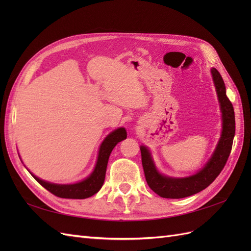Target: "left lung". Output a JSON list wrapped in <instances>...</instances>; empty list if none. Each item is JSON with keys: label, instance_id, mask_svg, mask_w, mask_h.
<instances>
[{"label": "left lung", "instance_id": "8db88e82", "mask_svg": "<svg viewBox=\"0 0 251 251\" xmlns=\"http://www.w3.org/2000/svg\"><path fill=\"white\" fill-rule=\"evenodd\" d=\"M211 75L221 105L223 131L215 153L207 164L199 173L191 177L181 179L165 177L156 171L148 149L144 147L140 148L142 168L147 183L151 191L162 198L180 199L203 191L215 181L228 160L235 132L234 111L231 101L226 96V89L221 74L212 68Z\"/></svg>", "mask_w": 251, "mask_h": 251}]
</instances>
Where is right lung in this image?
Returning a JSON list of instances; mask_svg holds the SVG:
<instances>
[{
    "label": "right lung",
    "mask_w": 251,
    "mask_h": 251,
    "mask_svg": "<svg viewBox=\"0 0 251 251\" xmlns=\"http://www.w3.org/2000/svg\"><path fill=\"white\" fill-rule=\"evenodd\" d=\"M126 138V132L124 127L117 128V130L112 132L101 144L94 172L91 174V176L89 178L79 182V183L69 184V185L53 184L39 179L32 174L31 175L43 187L46 188L48 192H50L54 196L59 197V198H65V199L89 198V197L95 195L98 191H100L103 184L105 171H107V165H108L109 157L112 150L118 142H120L121 140H124Z\"/></svg>",
    "instance_id": "obj_1"
}]
</instances>
